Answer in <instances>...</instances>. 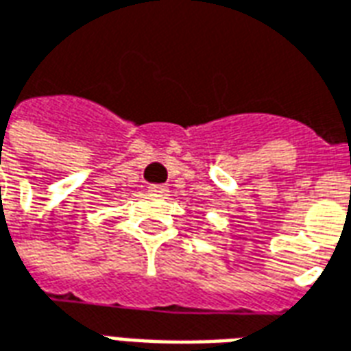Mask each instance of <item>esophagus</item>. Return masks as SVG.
<instances>
[{
	"instance_id": "1",
	"label": "esophagus",
	"mask_w": 351,
	"mask_h": 351,
	"mask_svg": "<svg viewBox=\"0 0 351 351\" xmlns=\"http://www.w3.org/2000/svg\"><path fill=\"white\" fill-rule=\"evenodd\" d=\"M148 191L152 193V195H165L167 193V186H163V184H152Z\"/></svg>"
}]
</instances>
